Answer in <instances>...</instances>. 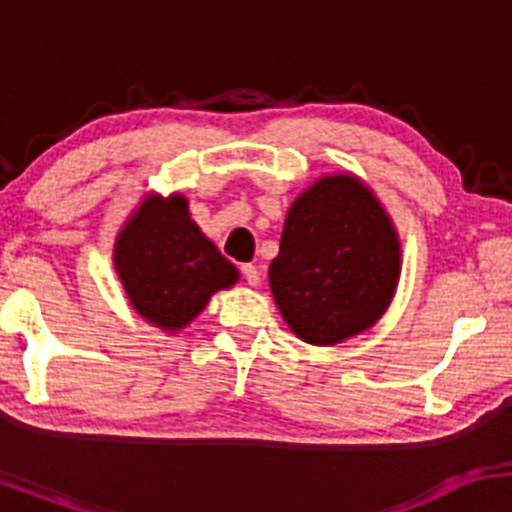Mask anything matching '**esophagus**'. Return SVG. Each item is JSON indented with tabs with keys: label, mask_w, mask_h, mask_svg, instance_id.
<instances>
[{
	"label": "esophagus",
	"mask_w": 512,
	"mask_h": 512,
	"mask_svg": "<svg viewBox=\"0 0 512 512\" xmlns=\"http://www.w3.org/2000/svg\"><path fill=\"white\" fill-rule=\"evenodd\" d=\"M240 272H243L245 281H248L250 286H257V284H260V272H257L255 264H250V262L240 264Z\"/></svg>",
	"instance_id": "obj_1"
}]
</instances>
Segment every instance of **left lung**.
<instances>
[{
	"instance_id": "8db88e82",
	"label": "left lung",
	"mask_w": 512,
	"mask_h": 512,
	"mask_svg": "<svg viewBox=\"0 0 512 512\" xmlns=\"http://www.w3.org/2000/svg\"><path fill=\"white\" fill-rule=\"evenodd\" d=\"M399 279L390 219L351 175L317 180L293 202L269 286L289 327L308 344H339L375 325Z\"/></svg>"
}]
</instances>
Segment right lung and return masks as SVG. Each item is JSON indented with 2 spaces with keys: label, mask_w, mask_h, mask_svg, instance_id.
I'll return each instance as SVG.
<instances>
[{
  "label": "right lung",
  "mask_w": 512,
  "mask_h": 512,
  "mask_svg": "<svg viewBox=\"0 0 512 512\" xmlns=\"http://www.w3.org/2000/svg\"><path fill=\"white\" fill-rule=\"evenodd\" d=\"M115 267L134 310L151 325L180 330L236 284L238 272L187 214V199H146L115 243Z\"/></svg>",
  "instance_id": "add662e5"
}]
</instances>
